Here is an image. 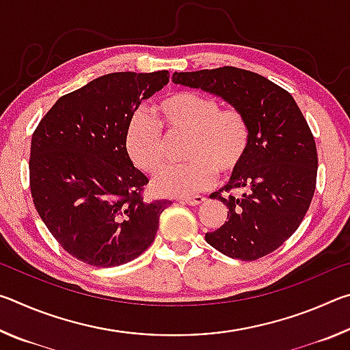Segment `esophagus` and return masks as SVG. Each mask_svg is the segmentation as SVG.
<instances>
[{"instance_id":"1","label":"esophagus","mask_w":350,"mask_h":350,"mask_svg":"<svg viewBox=\"0 0 350 350\" xmlns=\"http://www.w3.org/2000/svg\"><path fill=\"white\" fill-rule=\"evenodd\" d=\"M205 200L206 199L204 196H194V198L182 199V204H187V205H191V206H198V205L205 204Z\"/></svg>"}]
</instances>
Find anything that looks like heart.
I'll use <instances>...</instances> for the list:
<instances>
[{
  "label": "heart",
  "instance_id": "obj_1",
  "mask_svg": "<svg viewBox=\"0 0 350 350\" xmlns=\"http://www.w3.org/2000/svg\"><path fill=\"white\" fill-rule=\"evenodd\" d=\"M157 118L145 111L134 112L125 131V148L139 170L154 174L167 159V139L187 135L183 156L189 162L170 167L152 180L161 196L185 198L205 191L216 180V171L230 176L244 162L250 146V125L234 106L221 108L215 97L180 91L170 94L156 106Z\"/></svg>",
  "mask_w": 350,
  "mask_h": 350
}]
</instances>
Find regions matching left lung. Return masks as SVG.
<instances>
[{
  "instance_id": "obj_1",
  "label": "left lung",
  "mask_w": 350,
  "mask_h": 350,
  "mask_svg": "<svg viewBox=\"0 0 350 350\" xmlns=\"http://www.w3.org/2000/svg\"><path fill=\"white\" fill-rule=\"evenodd\" d=\"M173 81L222 97L250 125L244 162L210 196L227 205L228 221L206 242L241 260L275 252L298 230L317 187V145L303 112L290 92L245 69L174 72Z\"/></svg>"
}]
</instances>
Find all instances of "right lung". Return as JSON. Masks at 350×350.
Returning a JSON list of instances; mask_svg holds the SVG:
<instances>
[{
  "label": "right lung",
  "instance_id": "obj_1",
  "mask_svg": "<svg viewBox=\"0 0 350 350\" xmlns=\"http://www.w3.org/2000/svg\"><path fill=\"white\" fill-rule=\"evenodd\" d=\"M170 81L168 70L114 72L66 94L32 134L33 205L70 256L116 267L152 244L170 200L144 199L148 177L133 165L125 131L142 100Z\"/></svg>",
  "mask_w": 350,
  "mask_h": 350
}]
</instances>
